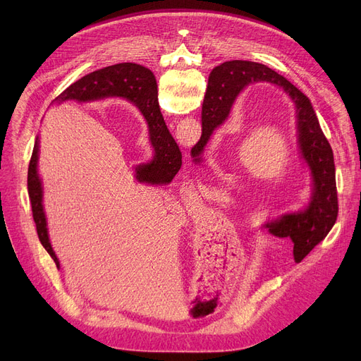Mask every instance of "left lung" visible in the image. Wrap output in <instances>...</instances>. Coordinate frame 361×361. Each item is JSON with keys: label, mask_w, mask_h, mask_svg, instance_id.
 I'll use <instances>...</instances> for the list:
<instances>
[{"label": "left lung", "mask_w": 361, "mask_h": 361, "mask_svg": "<svg viewBox=\"0 0 361 361\" xmlns=\"http://www.w3.org/2000/svg\"><path fill=\"white\" fill-rule=\"evenodd\" d=\"M253 82L278 85L290 94L297 108L298 149L312 173V197L305 211L286 215L269 224V231L281 238L290 237L294 243V256L302 259L328 235L338 216L334 152L305 93L283 75L263 64L243 60L222 63L211 71L207 80L202 106V136L192 149V155L196 162L200 161L199 155L214 130L228 117L238 93Z\"/></svg>", "instance_id": "obj_1"}]
</instances>
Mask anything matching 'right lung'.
Masks as SVG:
<instances>
[{"label":"right lung","mask_w":361,"mask_h":361,"mask_svg":"<svg viewBox=\"0 0 361 361\" xmlns=\"http://www.w3.org/2000/svg\"><path fill=\"white\" fill-rule=\"evenodd\" d=\"M109 97H120L135 102L149 120L150 143L155 149V157L147 164L137 165L136 178L140 183L149 184L169 183L181 166V152L162 118L158 105L157 79L149 68L135 63H121L97 70L68 86L56 99L66 101L75 98L79 101H97ZM37 152H39V142L36 139L27 171V192L32 214L39 241L54 259L56 268H60V262L51 247L48 237L42 204V183L37 174Z\"/></svg>","instance_id":"obj_1"}]
</instances>
